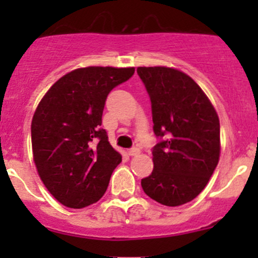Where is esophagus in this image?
<instances>
[{
    "label": "esophagus",
    "mask_w": 258,
    "mask_h": 258,
    "mask_svg": "<svg viewBox=\"0 0 258 258\" xmlns=\"http://www.w3.org/2000/svg\"><path fill=\"white\" fill-rule=\"evenodd\" d=\"M127 153H128L130 156H136V155H139V153H140V148L134 147V148H131V150L127 151Z\"/></svg>",
    "instance_id": "34e87169"
}]
</instances>
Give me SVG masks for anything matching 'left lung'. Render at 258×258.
<instances>
[{"label":"left lung","instance_id":"8db88e82","mask_svg":"<svg viewBox=\"0 0 258 258\" xmlns=\"http://www.w3.org/2000/svg\"><path fill=\"white\" fill-rule=\"evenodd\" d=\"M151 100L153 171L141 179L145 194L165 206L196 199L220 158V119L212 103L189 76L170 67H139Z\"/></svg>","mask_w":258,"mask_h":258}]
</instances>
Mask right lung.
<instances>
[{"label": "right lung", "mask_w": 258, "mask_h": 258, "mask_svg": "<svg viewBox=\"0 0 258 258\" xmlns=\"http://www.w3.org/2000/svg\"><path fill=\"white\" fill-rule=\"evenodd\" d=\"M134 67H85L61 77L36 108L31 124L33 161L49 194L82 209L106 192L122 156L101 128L106 98Z\"/></svg>", "instance_id": "1"}]
</instances>
